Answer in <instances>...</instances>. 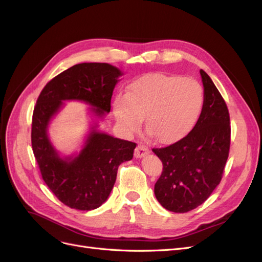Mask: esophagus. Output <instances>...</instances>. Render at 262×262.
<instances>
[{
  "mask_svg": "<svg viewBox=\"0 0 262 262\" xmlns=\"http://www.w3.org/2000/svg\"><path fill=\"white\" fill-rule=\"evenodd\" d=\"M149 153V148L143 144H139L136 148V150H134V156L140 158V157H143L145 156L146 154Z\"/></svg>",
  "mask_w": 262,
  "mask_h": 262,
  "instance_id": "obj_1",
  "label": "esophagus"
}]
</instances>
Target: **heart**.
<instances>
[{
  "mask_svg": "<svg viewBox=\"0 0 262 262\" xmlns=\"http://www.w3.org/2000/svg\"><path fill=\"white\" fill-rule=\"evenodd\" d=\"M204 102L202 86L192 78L161 73L133 81L114 101L117 121L134 132L145 117L146 129L162 143L185 138L199 119Z\"/></svg>",
  "mask_w": 262,
  "mask_h": 262,
  "instance_id": "b5f03b06",
  "label": "heart"
}]
</instances>
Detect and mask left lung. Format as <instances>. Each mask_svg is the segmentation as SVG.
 <instances>
[{"label": "left lung", "instance_id": "left-lung-1", "mask_svg": "<svg viewBox=\"0 0 262 262\" xmlns=\"http://www.w3.org/2000/svg\"><path fill=\"white\" fill-rule=\"evenodd\" d=\"M204 87L201 115L193 129L176 143L153 152L163 163L154 193L163 207L186 213L201 205L223 177L231 145L229 114L210 76L200 70Z\"/></svg>", "mask_w": 262, "mask_h": 262}]
</instances>
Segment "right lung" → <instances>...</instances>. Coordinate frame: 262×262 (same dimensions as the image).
<instances>
[{
  "mask_svg": "<svg viewBox=\"0 0 262 262\" xmlns=\"http://www.w3.org/2000/svg\"><path fill=\"white\" fill-rule=\"evenodd\" d=\"M121 74L108 63H80L53 77L37 99L31 122L33 152L46 185L72 209L99 208L112 192L119 165L132 160L137 144L93 128L81 153L63 160L51 145L47 128L63 100H83L99 117L109 113Z\"/></svg>",
  "mask_w": 262,
  "mask_h": 262,
  "instance_id": "1",
  "label": "right lung"
}]
</instances>
